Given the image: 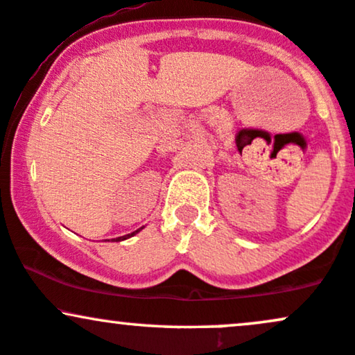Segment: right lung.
Listing matches in <instances>:
<instances>
[{"instance_id": "right-lung-1", "label": "right lung", "mask_w": 355, "mask_h": 355, "mask_svg": "<svg viewBox=\"0 0 355 355\" xmlns=\"http://www.w3.org/2000/svg\"><path fill=\"white\" fill-rule=\"evenodd\" d=\"M141 229H144V227H141ZM141 229H138V230H135V232H132V234H128V235H123V237H118V239H112V240H115V242H121V240H126V239L133 237V235H135V234H138V232H140Z\"/></svg>"}]
</instances>
